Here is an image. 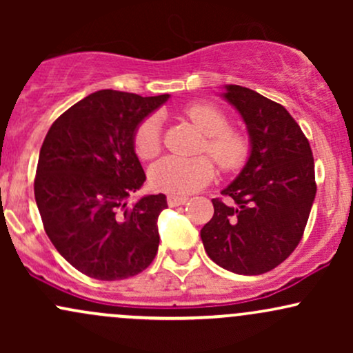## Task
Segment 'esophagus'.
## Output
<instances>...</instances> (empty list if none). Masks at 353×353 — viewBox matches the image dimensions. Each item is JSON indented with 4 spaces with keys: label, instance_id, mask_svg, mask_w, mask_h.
Here are the masks:
<instances>
[{
    "label": "esophagus",
    "instance_id": "obj_1",
    "mask_svg": "<svg viewBox=\"0 0 353 353\" xmlns=\"http://www.w3.org/2000/svg\"><path fill=\"white\" fill-rule=\"evenodd\" d=\"M188 202V197L185 196H176V194H169L168 196V204L171 208H177V205H182Z\"/></svg>",
    "mask_w": 353,
    "mask_h": 353
}]
</instances>
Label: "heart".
Masks as SVG:
<instances>
[{"label":"heart","instance_id":"obj_1","mask_svg":"<svg viewBox=\"0 0 353 353\" xmlns=\"http://www.w3.org/2000/svg\"><path fill=\"white\" fill-rule=\"evenodd\" d=\"M184 116L205 136L204 151L216 159L224 171H236L247 161L249 141L242 132L229 129V121L217 106L194 103L184 109ZM134 149L141 159H152L161 151V121L149 116L137 125ZM216 168L208 156H165L149 169V179L156 189L174 194H188L204 188L214 177Z\"/></svg>","mask_w":353,"mask_h":353}]
</instances>
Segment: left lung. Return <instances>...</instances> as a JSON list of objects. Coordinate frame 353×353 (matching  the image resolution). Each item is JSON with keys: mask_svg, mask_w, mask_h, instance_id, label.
Instances as JSON below:
<instances>
[{"mask_svg": "<svg viewBox=\"0 0 353 353\" xmlns=\"http://www.w3.org/2000/svg\"><path fill=\"white\" fill-rule=\"evenodd\" d=\"M221 96L245 123L250 149L239 176L221 190L228 201L212 199L202 244L222 269L265 274L294 252L309 221L317 192L312 149L281 104L237 84H225Z\"/></svg>", "mask_w": 353, "mask_h": 353, "instance_id": "obj_1", "label": "left lung"}]
</instances>
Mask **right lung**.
<instances>
[{"mask_svg":"<svg viewBox=\"0 0 353 353\" xmlns=\"http://www.w3.org/2000/svg\"><path fill=\"white\" fill-rule=\"evenodd\" d=\"M169 94L143 96L103 89L52 123L39 151L34 199L56 250L98 281L132 277L154 261L164 194L128 197L145 174L134 132Z\"/></svg>","mask_w":353,"mask_h":353,"instance_id":"1","label":"right lung"}]
</instances>
